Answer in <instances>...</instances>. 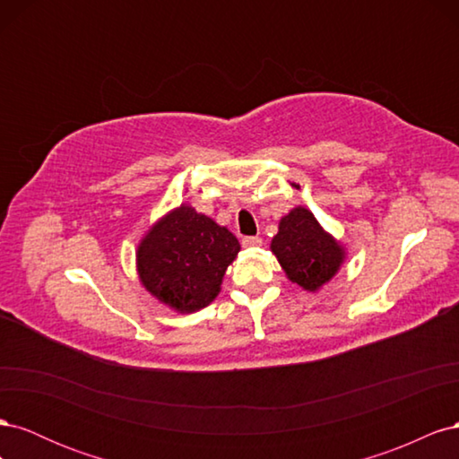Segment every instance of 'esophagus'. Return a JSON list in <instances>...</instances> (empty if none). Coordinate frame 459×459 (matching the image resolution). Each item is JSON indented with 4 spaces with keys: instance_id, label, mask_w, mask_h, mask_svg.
<instances>
[{
    "instance_id": "1",
    "label": "esophagus",
    "mask_w": 459,
    "mask_h": 459,
    "mask_svg": "<svg viewBox=\"0 0 459 459\" xmlns=\"http://www.w3.org/2000/svg\"><path fill=\"white\" fill-rule=\"evenodd\" d=\"M243 247H260L262 239L260 238H243Z\"/></svg>"
}]
</instances>
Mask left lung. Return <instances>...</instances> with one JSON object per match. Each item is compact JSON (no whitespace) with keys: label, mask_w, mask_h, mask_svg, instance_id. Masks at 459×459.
<instances>
[{"label":"left lung","mask_w":459,"mask_h":459,"mask_svg":"<svg viewBox=\"0 0 459 459\" xmlns=\"http://www.w3.org/2000/svg\"><path fill=\"white\" fill-rule=\"evenodd\" d=\"M270 248L287 280L312 293L329 283L346 260L344 247L304 206L280 220Z\"/></svg>","instance_id":"obj_1"}]
</instances>
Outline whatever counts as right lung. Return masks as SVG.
Instances as JSON below:
<instances>
[{
  "instance_id": "add662e5",
  "label": "right lung",
  "mask_w": 459,
  "mask_h": 459,
  "mask_svg": "<svg viewBox=\"0 0 459 459\" xmlns=\"http://www.w3.org/2000/svg\"><path fill=\"white\" fill-rule=\"evenodd\" d=\"M241 245L212 218L184 203L152 224L135 251L142 285L179 314L211 304Z\"/></svg>"
}]
</instances>
